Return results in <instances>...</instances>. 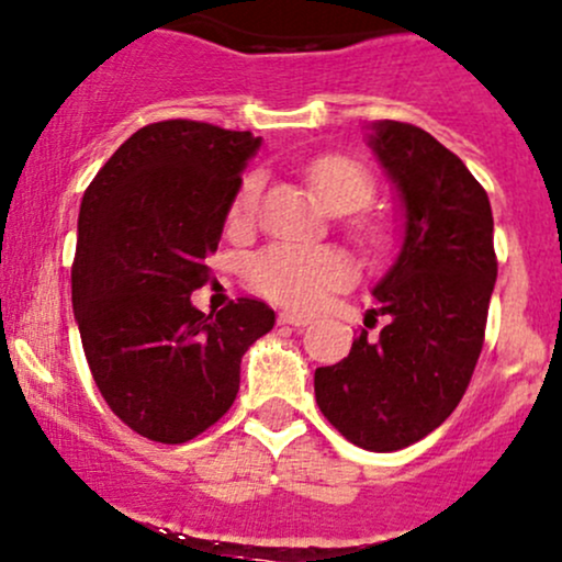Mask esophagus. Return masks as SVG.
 <instances>
[{"instance_id":"34e87169","label":"esophagus","mask_w":562,"mask_h":562,"mask_svg":"<svg viewBox=\"0 0 562 562\" xmlns=\"http://www.w3.org/2000/svg\"><path fill=\"white\" fill-rule=\"evenodd\" d=\"M280 319L282 325H293V328H306V325L312 323V317H306V314H295V312H280Z\"/></svg>"}]
</instances>
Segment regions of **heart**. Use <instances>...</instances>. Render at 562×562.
Segmentation results:
<instances>
[{"instance_id": "obj_1", "label": "heart", "mask_w": 562, "mask_h": 562, "mask_svg": "<svg viewBox=\"0 0 562 562\" xmlns=\"http://www.w3.org/2000/svg\"><path fill=\"white\" fill-rule=\"evenodd\" d=\"M306 178L333 213L360 211L373 196V176L366 170V165L338 157V154L312 159L306 165ZM261 187V176L250 172L234 191L229 215H226L232 232H245L256 224ZM357 237L375 243L379 234L373 226L362 224L357 226ZM245 277L252 291L261 293L263 299L293 306V310H314L330 293L344 291L355 282V263L341 250L274 243L250 258Z\"/></svg>"}]
</instances>
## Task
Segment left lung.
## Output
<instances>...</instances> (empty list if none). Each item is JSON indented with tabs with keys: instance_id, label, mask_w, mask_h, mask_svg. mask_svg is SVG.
<instances>
[{
	"instance_id": "left-lung-1",
	"label": "left lung",
	"mask_w": 562,
	"mask_h": 562,
	"mask_svg": "<svg viewBox=\"0 0 562 562\" xmlns=\"http://www.w3.org/2000/svg\"><path fill=\"white\" fill-rule=\"evenodd\" d=\"M373 149L405 202V243L375 285L379 338L314 371V397L355 446L386 453L440 427L470 386L496 282L485 189L451 149L408 122L375 125Z\"/></svg>"
}]
</instances>
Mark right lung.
Segmentation results:
<instances>
[{
  "label": "right lung",
  "mask_w": 562,
  "mask_h": 562,
  "mask_svg": "<svg viewBox=\"0 0 562 562\" xmlns=\"http://www.w3.org/2000/svg\"><path fill=\"white\" fill-rule=\"evenodd\" d=\"M261 140L211 122L140 127L85 189L71 301L98 392L122 424L165 446L232 408L239 362L274 328L258 299L191 306L245 162Z\"/></svg>",
  "instance_id": "add662e5"
}]
</instances>
